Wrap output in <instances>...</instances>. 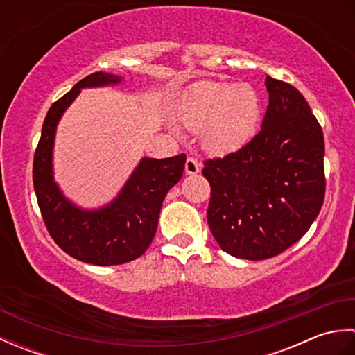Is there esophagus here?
Masks as SVG:
<instances>
[{
  "label": "esophagus",
  "instance_id": "34e87169",
  "mask_svg": "<svg viewBox=\"0 0 355 355\" xmlns=\"http://www.w3.org/2000/svg\"><path fill=\"white\" fill-rule=\"evenodd\" d=\"M184 172L187 173V175H197V173L200 172V163L197 158H193V157L187 158L186 164H184Z\"/></svg>",
  "mask_w": 355,
  "mask_h": 355
}]
</instances>
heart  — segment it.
Instances as JSON below:
<instances>
[{
    "mask_svg": "<svg viewBox=\"0 0 355 355\" xmlns=\"http://www.w3.org/2000/svg\"><path fill=\"white\" fill-rule=\"evenodd\" d=\"M263 112L261 96L250 84L201 82L191 89L178 122L200 131L201 146L212 155L238 153L258 132Z\"/></svg>",
    "mask_w": 355,
    "mask_h": 355,
    "instance_id": "obj_1",
    "label": "heart"
}]
</instances>
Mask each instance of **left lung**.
I'll use <instances>...</instances> for the list:
<instances>
[{"mask_svg": "<svg viewBox=\"0 0 355 355\" xmlns=\"http://www.w3.org/2000/svg\"><path fill=\"white\" fill-rule=\"evenodd\" d=\"M261 131L238 153L207 160V223L221 250L239 259L273 258L302 238L325 198V141L296 88L266 78Z\"/></svg>", "mask_w": 355, "mask_h": 355, "instance_id": "obj_1", "label": "left lung"}]
</instances>
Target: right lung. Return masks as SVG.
I'll list each match as a JSON object with an SVG mask.
<instances>
[{
    "instance_id": "1",
    "label": "right lung",
    "mask_w": 355,
    "mask_h": 355,
    "mask_svg": "<svg viewBox=\"0 0 355 355\" xmlns=\"http://www.w3.org/2000/svg\"><path fill=\"white\" fill-rule=\"evenodd\" d=\"M119 74L97 71L79 80L51 105L33 160V186L50 236L74 259L93 266H119L148 250L157 232L166 193L183 177L186 155L141 157L122 189L107 205L85 209L65 197L55 182L53 149L59 120L84 88L114 87Z\"/></svg>"
}]
</instances>
